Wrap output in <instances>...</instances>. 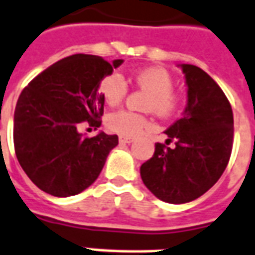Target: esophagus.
<instances>
[{"mask_svg": "<svg viewBox=\"0 0 255 255\" xmlns=\"http://www.w3.org/2000/svg\"><path fill=\"white\" fill-rule=\"evenodd\" d=\"M119 140L122 143H131L133 142V137L132 136H120L119 137Z\"/></svg>", "mask_w": 255, "mask_h": 255, "instance_id": "1", "label": "esophagus"}]
</instances>
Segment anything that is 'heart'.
<instances>
[{
  "instance_id": "b5f03b06",
  "label": "heart",
  "mask_w": 255,
  "mask_h": 255,
  "mask_svg": "<svg viewBox=\"0 0 255 255\" xmlns=\"http://www.w3.org/2000/svg\"><path fill=\"white\" fill-rule=\"evenodd\" d=\"M137 88L150 93L147 99L146 108L161 116L170 118L177 112L180 107L181 97L174 88V78L170 71L162 67H147L137 70L131 77ZM100 93L109 105H116L128 93V85L122 74L111 73L104 77L100 82ZM107 127L119 135L133 136L143 131L144 128L151 127V122L140 113L131 112L127 109H119L109 113L107 118Z\"/></svg>"
}]
</instances>
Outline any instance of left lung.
Listing matches in <instances>:
<instances>
[{"label": "left lung", "mask_w": 255, "mask_h": 255, "mask_svg": "<svg viewBox=\"0 0 255 255\" xmlns=\"http://www.w3.org/2000/svg\"><path fill=\"white\" fill-rule=\"evenodd\" d=\"M188 85L184 116L165 133L166 144L155 143L154 155L140 166L144 185L158 199L184 204L203 196L222 177L234 143L231 104L204 70L181 65Z\"/></svg>", "instance_id": "1"}]
</instances>
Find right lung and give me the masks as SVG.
<instances>
[{
	"mask_svg": "<svg viewBox=\"0 0 255 255\" xmlns=\"http://www.w3.org/2000/svg\"><path fill=\"white\" fill-rule=\"evenodd\" d=\"M122 63L75 54L47 67L24 88L14 111L13 143L18 163L39 189L67 197L97 180L119 137L105 132L88 137L78 128L101 126L100 82Z\"/></svg>",
	"mask_w": 255,
	"mask_h": 255,
	"instance_id": "obj_1",
	"label": "right lung"
}]
</instances>
